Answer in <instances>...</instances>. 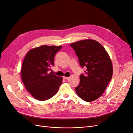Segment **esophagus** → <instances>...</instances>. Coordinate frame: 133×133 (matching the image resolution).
<instances>
[{"label": "esophagus", "instance_id": "esophagus-1", "mask_svg": "<svg viewBox=\"0 0 133 133\" xmlns=\"http://www.w3.org/2000/svg\"><path fill=\"white\" fill-rule=\"evenodd\" d=\"M69 78H70V77H65V76H64L63 77V79H66V80L69 79Z\"/></svg>", "mask_w": 133, "mask_h": 133}]
</instances>
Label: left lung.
<instances>
[{"instance_id":"8db88e82","label":"left lung","mask_w":133,"mask_h":133,"mask_svg":"<svg viewBox=\"0 0 133 133\" xmlns=\"http://www.w3.org/2000/svg\"><path fill=\"white\" fill-rule=\"evenodd\" d=\"M80 66L86 68L80 75L75 91L81 99L92 102L98 98L107 88L113 74L112 64L106 49L96 41L85 39L70 44Z\"/></svg>"}]
</instances>
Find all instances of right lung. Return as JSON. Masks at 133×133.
<instances>
[{"instance_id":"obj_1","label":"right lung","mask_w":133,"mask_h":133,"mask_svg":"<svg viewBox=\"0 0 133 133\" xmlns=\"http://www.w3.org/2000/svg\"><path fill=\"white\" fill-rule=\"evenodd\" d=\"M62 46L41 45L31 49L22 63L21 78L26 89L39 101L47 100L57 94L62 77L49 73L54 58Z\"/></svg>"}]
</instances>
